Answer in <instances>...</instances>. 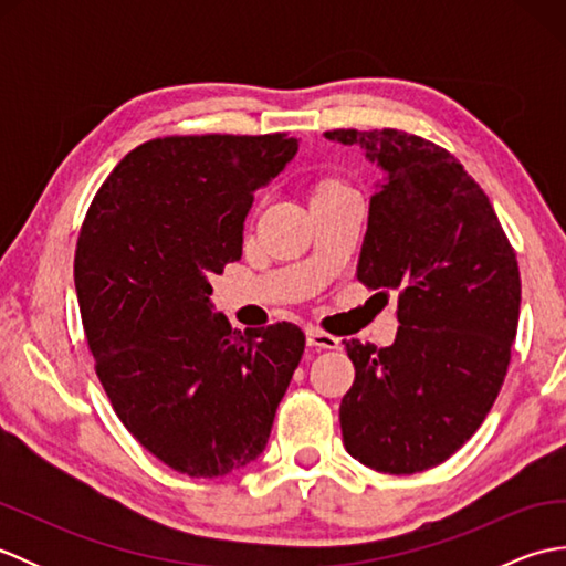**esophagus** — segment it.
Returning a JSON list of instances; mask_svg holds the SVG:
<instances>
[{"label": "esophagus", "mask_w": 566, "mask_h": 566, "mask_svg": "<svg viewBox=\"0 0 566 566\" xmlns=\"http://www.w3.org/2000/svg\"><path fill=\"white\" fill-rule=\"evenodd\" d=\"M306 343L314 347H323V350H338L340 338H335L331 333H323L318 328H308L306 331Z\"/></svg>", "instance_id": "obj_1"}]
</instances>
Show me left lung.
<instances>
[{
    "mask_svg": "<svg viewBox=\"0 0 566 566\" xmlns=\"http://www.w3.org/2000/svg\"><path fill=\"white\" fill-rule=\"evenodd\" d=\"M377 167L357 280L399 290L389 347L347 340L345 450L384 474H416L484 423L518 331L521 272L484 189L454 155L403 130H328Z\"/></svg>",
    "mask_w": 566,
    "mask_h": 566,
    "instance_id": "obj_1",
    "label": "left lung"
}]
</instances>
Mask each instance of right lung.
<instances>
[{
	"label": "right lung",
	"instance_id": "obj_1",
	"mask_svg": "<svg viewBox=\"0 0 566 566\" xmlns=\"http://www.w3.org/2000/svg\"><path fill=\"white\" fill-rule=\"evenodd\" d=\"M296 150L284 134L143 143L82 223L75 290L97 377L130 436L182 474L258 460L302 363L294 323L240 333L209 298V276L243 255L255 191Z\"/></svg>",
	"mask_w": 566,
	"mask_h": 566
}]
</instances>
